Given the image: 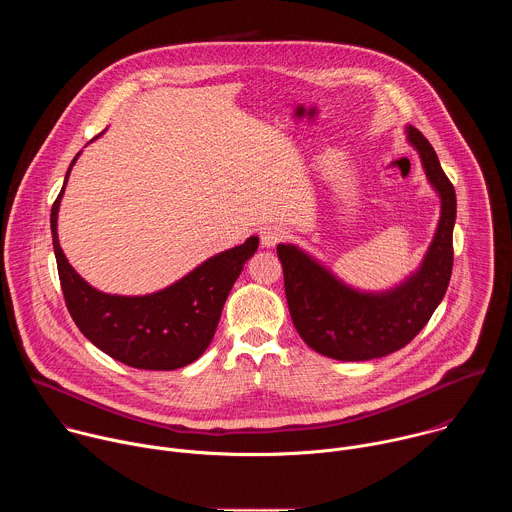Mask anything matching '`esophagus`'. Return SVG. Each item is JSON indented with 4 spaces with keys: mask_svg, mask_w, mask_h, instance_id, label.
Wrapping results in <instances>:
<instances>
[{
    "mask_svg": "<svg viewBox=\"0 0 512 512\" xmlns=\"http://www.w3.org/2000/svg\"><path fill=\"white\" fill-rule=\"evenodd\" d=\"M285 239H287V231L281 229V227H265L261 231V243L265 247H275V245H279Z\"/></svg>",
    "mask_w": 512,
    "mask_h": 512,
    "instance_id": "34e87169",
    "label": "esophagus"
}]
</instances>
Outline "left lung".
Instances as JSON below:
<instances>
[{
    "label": "left lung",
    "mask_w": 512,
    "mask_h": 512,
    "mask_svg": "<svg viewBox=\"0 0 512 512\" xmlns=\"http://www.w3.org/2000/svg\"><path fill=\"white\" fill-rule=\"evenodd\" d=\"M425 174L442 198L433 243L415 275L387 294H358L294 245H277L285 298L302 340L336 360H371L409 344L429 322L454 267L456 190L425 135L407 127Z\"/></svg>",
    "instance_id": "obj_1"
}]
</instances>
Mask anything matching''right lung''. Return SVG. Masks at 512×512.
Segmentation results:
<instances>
[{"instance_id": "add662e5", "label": "right lung", "mask_w": 512, "mask_h": 512, "mask_svg": "<svg viewBox=\"0 0 512 512\" xmlns=\"http://www.w3.org/2000/svg\"><path fill=\"white\" fill-rule=\"evenodd\" d=\"M64 186L52 204L50 229L70 318L97 348L127 367L174 371L194 362L208 348L229 291L245 261L257 251L259 239L251 237L235 249L210 257L192 273L156 294L135 298L103 294L72 269L60 249L56 216Z\"/></svg>"}]
</instances>
